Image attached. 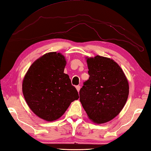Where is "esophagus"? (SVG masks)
I'll return each instance as SVG.
<instances>
[{
    "label": "esophagus",
    "instance_id": "obj_1",
    "mask_svg": "<svg viewBox=\"0 0 151 151\" xmlns=\"http://www.w3.org/2000/svg\"><path fill=\"white\" fill-rule=\"evenodd\" d=\"M76 89H77V90H78V91L79 92V91H80V90L81 87H80V86H77L76 87Z\"/></svg>",
    "mask_w": 151,
    "mask_h": 151
}]
</instances>
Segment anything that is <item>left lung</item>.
I'll return each mask as SVG.
<instances>
[{"label":"left lung","instance_id":"1","mask_svg":"<svg viewBox=\"0 0 151 151\" xmlns=\"http://www.w3.org/2000/svg\"><path fill=\"white\" fill-rule=\"evenodd\" d=\"M89 80L80 91V101L88 118L105 123L119 114L127 100V79L117 62L109 58L86 57Z\"/></svg>","mask_w":151,"mask_h":151}]
</instances>
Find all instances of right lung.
Returning <instances> with one entry per match:
<instances>
[{"instance_id":"add662e5","label":"right lung","mask_w":151,"mask_h":151,"mask_svg":"<svg viewBox=\"0 0 151 151\" xmlns=\"http://www.w3.org/2000/svg\"><path fill=\"white\" fill-rule=\"evenodd\" d=\"M64 55L48 52L32 63L22 81V93L32 112L47 121H55L64 114L71 103L79 98L71 85Z\"/></svg>"}]
</instances>
